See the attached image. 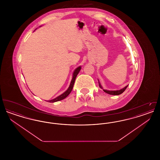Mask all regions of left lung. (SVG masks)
<instances>
[{
	"label": "left lung",
	"mask_w": 160,
	"mask_h": 160,
	"mask_svg": "<svg viewBox=\"0 0 160 160\" xmlns=\"http://www.w3.org/2000/svg\"><path fill=\"white\" fill-rule=\"evenodd\" d=\"M99 87H100L101 89H102V88L101 87V84H100L99 83ZM128 85L126 86L125 88H123L122 89H121V90H118V91H107V90H105V89H103V91L105 92L106 93H107L110 94V95H119L121 94V93H122L123 92L125 91V89H127V88L128 87Z\"/></svg>",
	"instance_id": "left-lung-1"
}]
</instances>
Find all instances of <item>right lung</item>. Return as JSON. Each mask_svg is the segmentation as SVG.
I'll return each instance as SVG.
<instances>
[{
	"label": "right lung",
	"mask_w": 160,
	"mask_h": 160,
	"mask_svg": "<svg viewBox=\"0 0 160 160\" xmlns=\"http://www.w3.org/2000/svg\"><path fill=\"white\" fill-rule=\"evenodd\" d=\"M81 69V67H78L77 68L75 69L74 73H73V76H72V80L71 82V83L70 85L69 86L68 89L65 92L63 93H62L61 95H59V97H56V98H54L53 99H52V100H50V101H47V102H57V101H61L62 99H63L64 98H65L67 96H68L69 94L71 93V92L72 91V88H73V86H74V84L75 82V80H76V78L77 76L78 75L79 71H80Z\"/></svg>",
	"instance_id": "1"
}]
</instances>
